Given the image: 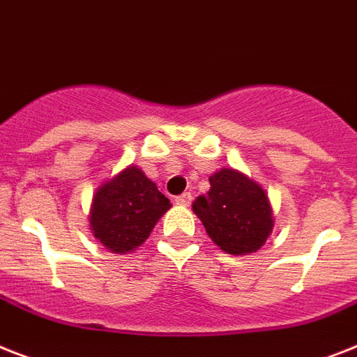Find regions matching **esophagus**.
Listing matches in <instances>:
<instances>
[{
  "label": "esophagus",
  "mask_w": 357,
  "mask_h": 357,
  "mask_svg": "<svg viewBox=\"0 0 357 357\" xmlns=\"http://www.w3.org/2000/svg\"><path fill=\"white\" fill-rule=\"evenodd\" d=\"M175 204L190 206L191 204V193H190V191H185V193H182V195L175 197Z\"/></svg>",
  "instance_id": "1"
}]
</instances>
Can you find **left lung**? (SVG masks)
<instances>
[{
    "label": "left lung",
    "mask_w": 357,
    "mask_h": 357,
    "mask_svg": "<svg viewBox=\"0 0 357 357\" xmlns=\"http://www.w3.org/2000/svg\"><path fill=\"white\" fill-rule=\"evenodd\" d=\"M208 195L197 197V213L220 250L231 255L257 252L272 234V206L266 191L243 173L222 167L210 176Z\"/></svg>",
    "instance_id": "1"
}]
</instances>
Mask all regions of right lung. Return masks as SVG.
I'll list each match as a JSON object with an SVG mask.
<instances>
[{
  "label": "right lung",
  "mask_w": 357,
  "mask_h": 357,
  "mask_svg": "<svg viewBox=\"0 0 357 357\" xmlns=\"http://www.w3.org/2000/svg\"><path fill=\"white\" fill-rule=\"evenodd\" d=\"M169 208V199L162 195L157 184L142 169L129 166L96 190L89 225L105 248L128 253L144 244Z\"/></svg>",
  "instance_id": "add662e5"
}]
</instances>
